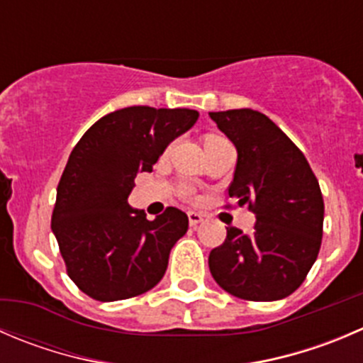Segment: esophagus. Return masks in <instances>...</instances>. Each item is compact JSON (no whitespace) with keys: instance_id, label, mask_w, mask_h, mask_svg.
<instances>
[{"instance_id":"1","label":"esophagus","mask_w":363,"mask_h":363,"mask_svg":"<svg viewBox=\"0 0 363 363\" xmlns=\"http://www.w3.org/2000/svg\"><path fill=\"white\" fill-rule=\"evenodd\" d=\"M203 218L206 216H203L202 213H196V211H189L188 213V220H189V225H191V227H196L199 223H202Z\"/></svg>"}]
</instances>
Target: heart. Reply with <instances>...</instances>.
Returning <instances> with one entry per match:
<instances>
[{"label":"heart","instance_id":"heart-1","mask_svg":"<svg viewBox=\"0 0 363 363\" xmlns=\"http://www.w3.org/2000/svg\"><path fill=\"white\" fill-rule=\"evenodd\" d=\"M213 140H221V138H220V136H207L206 143H207V142H213Z\"/></svg>","mask_w":363,"mask_h":363}]
</instances>
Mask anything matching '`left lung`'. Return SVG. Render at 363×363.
<instances>
[{
    "label": "left lung",
    "instance_id": "left-lung-1",
    "mask_svg": "<svg viewBox=\"0 0 363 363\" xmlns=\"http://www.w3.org/2000/svg\"><path fill=\"white\" fill-rule=\"evenodd\" d=\"M238 150L228 196L255 214L252 234L227 228L211 250L218 286L250 301H275L303 284L318 259L325 202L303 152L264 113L250 108L211 111Z\"/></svg>",
    "mask_w": 363,
    "mask_h": 363
}]
</instances>
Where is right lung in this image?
I'll return each mask as SVG.
<instances>
[{
	"label": "right lung",
	"instance_id": "right-lung-1",
	"mask_svg": "<svg viewBox=\"0 0 363 363\" xmlns=\"http://www.w3.org/2000/svg\"><path fill=\"white\" fill-rule=\"evenodd\" d=\"M196 118L199 111L188 108H122L97 121L70 152L51 228L70 280L94 300H128L163 279L188 216L167 207L149 221L128 196L136 174L152 170L168 143Z\"/></svg>",
	"mask_w": 363,
	"mask_h": 363
}]
</instances>
